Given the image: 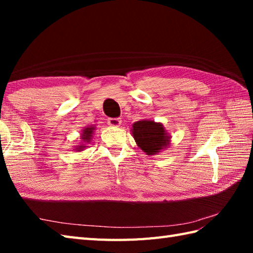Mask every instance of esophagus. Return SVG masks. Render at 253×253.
I'll return each mask as SVG.
<instances>
[{"label": "esophagus", "instance_id": "1", "mask_svg": "<svg viewBox=\"0 0 253 253\" xmlns=\"http://www.w3.org/2000/svg\"><path fill=\"white\" fill-rule=\"evenodd\" d=\"M107 124H109L111 127H120L122 125V120L121 118H109Z\"/></svg>", "mask_w": 253, "mask_h": 253}]
</instances>
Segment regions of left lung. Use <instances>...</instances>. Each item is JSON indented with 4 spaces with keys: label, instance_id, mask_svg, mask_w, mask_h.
Wrapping results in <instances>:
<instances>
[{
    "label": "left lung",
    "instance_id": "obj_1",
    "mask_svg": "<svg viewBox=\"0 0 253 253\" xmlns=\"http://www.w3.org/2000/svg\"><path fill=\"white\" fill-rule=\"evenodd\" d=\"M131 133L137 146L149 157L159 154L170 144V136L163 124L152 120L135 122L132 124Z\"/></svg>",
    "mask_w": 253,
    "mask_h": 253
}]
</instances>
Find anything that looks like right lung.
I'll return each mask as SVG.
<instances>
[{
  "label": "right lung",
  "mask_w": 253,
  "mask_h": 253,
  "mask_svg": "<svg viewBox=\"0 0 253 253\" xmlns=\"http://www.w3.org/2000/svg\"><path fill=\"white\" fill-rule=\"evenodd\" d=\"M94 130H95V127L93 125L84 128L82 130V133H80V139H82V141H80L78 146H75V149H74L75 151H78V152L84 151V150L88 147L87 144H89L91 140H92Z\"/></svg>",
  "instance_id": "add662e5"
}]
</instances>
